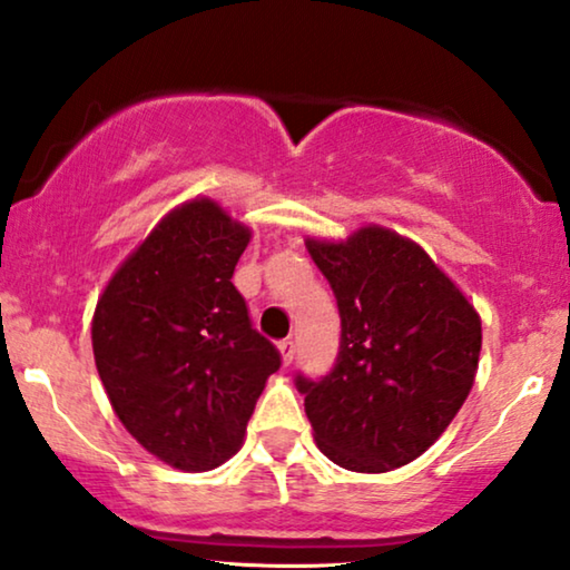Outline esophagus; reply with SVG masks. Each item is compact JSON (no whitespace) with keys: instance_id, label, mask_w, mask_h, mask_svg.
<instances>
[{"instance_id":"1","label":"esophagus","mask_w":570,"mask_h":570,"mask_svg":"<svg viewBox=\"0 0 570 570\" xmlns=\"http://www.w3.org/2000/svg\"><path fill=\"white\" fill-rule=\"evenodd\" d=\"M278 352H281V360H284V364H292L294 354H297V346H294L292 338H284L278 344Z\"/></svg>"}]
</instances>
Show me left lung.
<instances>
[{"instance_id":"1","label":"left lung","mask_w":570,"mask_h":570,"mask_svg":"<svg viewBox=\"0 0 570 570\" xmlns=\"http://www.w3.org/2000/svg\"><path fill=\"white\" fill-rule=\"evenodd\" d=\"M305 245L341 315L331 373L297 375L315 443L348 472H391L422 456L464 406L480 313L416 242L385 226Z\"/></svg>"}]
</instances>
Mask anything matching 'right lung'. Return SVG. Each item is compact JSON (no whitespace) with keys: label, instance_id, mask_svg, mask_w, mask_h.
I'll use <instances>...</instances> for the list:
<instances>
[{"label":"right lung","instance_id":"add662e5","mask_svg":"<svg viewBox=\"0 0 570 570\" xmlns=\"http://www.w3.org/2000/svg\"><path fill=\"white\" fill-rule=\"evenodd\" d=\"M249 226L210 197L169 210L114 271L90 338L125 430L164 464L208 472L239 451L281 354L232 284Z\"/></svg>","mask_w":570,"mask_h":570}]
</instances>
